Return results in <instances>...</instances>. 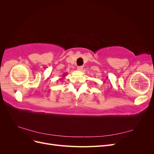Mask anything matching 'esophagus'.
<instances>
[{"label": "esophagus", "instance_id": "34e87169", "mask_svg": "<svg viewBox=\"0 0 154 154\" xmlns=\"http://www.w3.org/2000/svg\"><path fill=\"white\" fill-rule=\"evenodd\" d=\"M83 68V66H78V67H77V69L78 70V71H82Z\"/></svg>", "mask_w": 154, "mask_h": 154}]
</instances>
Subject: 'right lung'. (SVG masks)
<instances>
[{
    "label": "right lung",
    "mask_w": 154,
    "mask_h": 154,
    "mask_svg": "<svg viewBox=\"0 0 154 154\" xmlns=\"http://www.w3.org/2000/svg\"><path fill=\"white\" fill-rule=\"evenodd\" d=\"M65 76H66V74H63V77H65Z\"/></svg>",
    "instance_id": "right-lung-1"
}]
</instances>
